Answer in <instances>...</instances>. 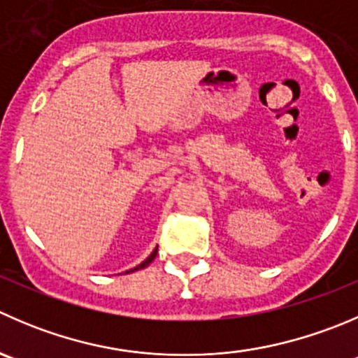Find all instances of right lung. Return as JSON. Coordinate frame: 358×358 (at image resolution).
Here are the masks:
<instances>
[{"mask_svg": "<svg viewBox=\"0 0 358 358\" xmlns=\"http://www.w3.org/2000/svg\"><path fill=\"white\" fill-rule=\"evenodd\" d=\"M155 255H157V248H155V250H154V252H152V253H150V255H148V257H147V259H145V260H143V262H141V264H140V266H136V267H134V269H129V271H126V273H134V271H138V269H143V267H147V266H148V264H150V262H152V260H154V259H155Z\"/></svg>", "mask_w": 358, "mask_h": 358, "instance_id": "add662e5", "label": "right lung"}]
</instances>
